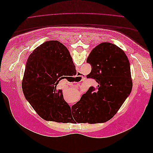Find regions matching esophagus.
Here are the masks:
<instances>
[{"label": "esophagus", "instance_id": "esophagus-1", "mask_svg": "<svg viewBox=\"0 0 153 153\" xmlns=\"http://www.w3.org/2000/svg\"><path fill=\"white\" fill-rule=\"evenodd\" d=\"M72 105H73L72 103H70V104H69V105H70V106H72Z\"/></svg>", "mask_w": 153, "mask_h": 153}]
</instances>
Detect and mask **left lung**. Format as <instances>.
<instances>
[{
    "mask_svg": "<svg viewBox=\"0 0 153 153\" xmlns=\"http://www.w3.org/2000/svg\"><path fill=\"white\" fill-rule=\"evenodd\" d=\"M98 87H90L79 101L71 106L69 122L95 124L112 119L130 94L132 80L129 60L124 51L110 43H102L87 59Z\"/></svg>",
    "mask_w": 153,
    "mask_h": 153,
    "instance_id": "8db88e82",
    "label": "left lung"
}]
</instances>
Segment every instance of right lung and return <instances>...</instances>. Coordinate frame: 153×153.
Instances as JSON below:
<instances>
[{
    "label": "right lung",
    "instance_id": "add662e5",
    "mask_svg": "<svg viewBox=\"0 0 153 153\" xmlns=\"http://www.w3.org/2000/svg\"><path fill=\"white\" fill-rule=\"evenodd\" d=\"M75 66L68 49L57 41L37 47L27 59L22 90L25 98L40 117L66 123L71 107L57 84L63 76L73 75Z\"/></svg>",
    "mask_w": 153,
    "mask_h": 153
}]
</instances>
